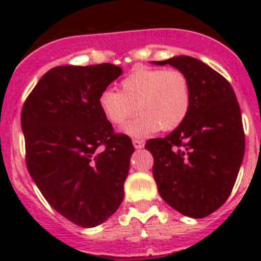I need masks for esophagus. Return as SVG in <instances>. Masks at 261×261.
I'll list each match as a JSON object with an SVG mask.
<instances>
[{
  "instance_id": "esophagus-1",
  "label": "esophagus",
  "mask_w": 261,
  "mask_h": 261,
  "mask_svg": "<svg viewBox=\"0 0 261 261\" xmlns=\"http://www.w3.org/2000/svg\"><path fill=\"white\" fill-rule=\"evenodd\" d=\"M133 145H134L135 149H142L143 145H145V143H143L142 139L135 138V139H133Z\"/></svg>"
}]
</instances>
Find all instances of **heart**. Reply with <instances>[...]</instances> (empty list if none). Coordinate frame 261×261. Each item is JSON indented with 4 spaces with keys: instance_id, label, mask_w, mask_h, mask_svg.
Returning <instances> with one entry per match:
<instances>
[{
    "instance_id": "heart-1",
    "label": "heart",
    "mask_w": 261,
    "mask_h": 261,
    "mask_svg": "<svg viewBox=\"0 0 261 261\" xmlns=\"http://www.w3.org/2000/svg\"><path fill=\"white\" fill-rule=\"evenodd\" d=\"M191 102L190 80L178 69L137 67L122 80L120 90L108 88L98 96L100 110L112 124H122L141 111L123 128L131 137L177 128L190 114Z\"/></svg>"
}]
</instances>
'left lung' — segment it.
Instances as JSON below:
<instances>
[{
	"label": "left lung",
	"instance_id": "8db88e82",
	"mask_svg": "<svg viewBox=\"0 0 261 261\" xmlns=\"http://www.w3.org/2000/svg\"><path fill=\"white\" fill-rule=\"evenodd\" d=\"M181 70L192 90L186 120L165 138L145 145L161 198L191 218H204L226 202L245 150L243 118L231 85L192 57L154 62Z\"/></svg>",
	"mask_w": 261,
	"mask_h": 261
}]
</instances>
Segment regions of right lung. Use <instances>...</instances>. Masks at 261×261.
I'll return each mask as SVG.
<instances>
[{"mask_svg":"<svg viewBox=\"0 0 261 261\" xmlns=\"http://www.w3.org/2000/svg\"><path fill=\"white\" fill-rule=\"evenodd\" d=\"M120 74L111 63L53 67L22 106L28 172L48 204L77 226L102 223L124 196L134 146L98 106Z\"/></svg>","mask_w":261,"mask_h":261,"instance_id":"add662e5","label":"right lung"}]
</instances>
